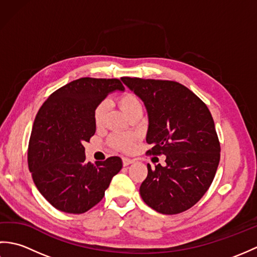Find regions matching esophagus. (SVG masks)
Listing matches in <instances>:
<instances>
[{"label": "esophagus", "mask_w": 257, "mask_h": 257, "mask_svg": "<svg viewBox=\"0 0 257 257\" xmlns=\"http://www.w3.org/2000/svg\"><path fill=\"white\" fill-rule=\"evenodd\" d=\"M132 163H134V159H130V158H127V157H123L122 158V165L124 167L132 165Z\"/></svg>", "instance_id": "1"}]
</instances>
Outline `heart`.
Instances as JSON below:
<instances>
[{"label": "heart", "instance_id": "obj_1", "mask_svg": "<svg viewBox=\"0 0 257 257\" xmlns=\"http://www.w3.org/2000/svg\"><path fill=\"white\" fill-rule=\"evenodd\" d=\"M118 105L125 116H129L137 110H143V105L137 96L133 94H123L119 97ZM106 113V102H100L94 110V119L97 124H100ZM136 136L133 134H116L110 138V143L117 149L129 151L133 149Z\"/></svg>", "mask_w": 257, "mask_h": 257}]
</instances>
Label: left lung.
Returning a JSON list of instances; mask_svg holds the SVG:
<instances>
[{
    "instance_id": "1",
    "label": "left lung",
    "mask_w": 257,
    "mask_h": 257,
    "mask_svg": "<svg viewBox=\"0 0 257 257\" xmlns=\"http://www.w3.org/2000/svg\"><path fill=\"white\" fill-rule=\"evenodd\" d=\"M148 112L146 140L152 155H165L140 185L151 209L178 214L190 209L210 188L220 162V143L209 108L187 87L171 80L122 77Z\"/></svg>"
}]
</instances>
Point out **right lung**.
Listing matches in <instances>:
<instances>
[{
	"mask_svg": "<svg viewBox=\"0 0 257 257\" xmlns=\"http://www.w3.org/2000/svg\"><path fill=\"white\" fill-rule=\"evenodd\" d=\"M116 90H124L119 79H76L54 91L36 114L29 168L38 191L59 211L81 214L90 210L121 170L119 157L87 162L84 147L96 132L95 108Z\"/></svg>",
	"mask_w": 257,
	"mask_h": 257,
	"instance_id": "1",
	"label": "right lung"
}]
</instances>
